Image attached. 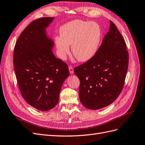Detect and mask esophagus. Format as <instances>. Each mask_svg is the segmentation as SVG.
I'll use <instances>...</instances> for the list:
<instances>
[{"label":"esophagus","mask_w":145,"mask_h":145,"mask_svg":"<svg viewBox=\"0 0 145 145\" xmlns=\"http://www.w3.org/2000/svg\"><path fill=\"white\" fill-rule=\"evenodd\" d=\"M69 72H70V73L71 74H73V72H74V70H73V68L72 66H69Z\"/></svg>","instance_id":"esophagus-1"}]
</instances>
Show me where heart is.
<instances>
[{"label": "heart", "instance_id": "heart-1", "mask_svg": "<svg viewBox=\"0 0 145 145\" xmlns=\"http://www.w3.org/2000/svg\"><path fill=\"white\" fill-rule=\"evenodd\" d=\"M60 37L54 39L58 57L64 60L70 51L76 60L85 62L97 52L101 38L100 25L95 22L74 20L63 25L59 30Z\"/></svg>", "mask_w": 145, "mask_h": 145}]
</instances>
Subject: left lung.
<instances>
[{
  "mask_svg": "<svg viewBox=\"0 0 145 145\" xmlns=\"http://www.w3.org/2000/svg\"><path fill=\"white\" fill-rule=\"evenodd\" d=\"M128 66L127 46L115 24L110 29L95 56L74 69L80 81L79 99L87 109L109 106L121 93Z\"/></svg>",
  "mask_w": 145,
  "mask_h": 145,
  "instance_id": "1",
  "label": "left lung"
}]
</instances>
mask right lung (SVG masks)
Segmentation results:
<instances>
[{
    "instance_id": "right-lung-1",
    "label": "right lung",
    "mask_w": 145,
    "mask_h": 145,
    "mask_svg": "<svg viewBox=\"0 0 145 145\" xmlns=\"http://www.w3.org/2000/svg\"><path fill=\"white\" fill-rule=\"evenodd\" d=\"M54 19H37L27 25L16 42L13 63L21 95L30 106L41 111L57 105L62 85L69 76L66 63L52 52L54 43L46 29Z\"/></svg>"
}]
</instances>
